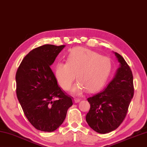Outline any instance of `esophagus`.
<instances>
[{
  "mask_svg": "<svg viewBox=\"0 0 147 147\" xmlns=\"http://www.w3.org/2000/svg\"><path fill=\"white\" fill-rule=\"evenodd\" d=\"M74 103H78V102H80V99H79V98H75L74 99Z\"/></svg>",
  "mask_w": 147,
  "mask_h": 147,
  "instance_id": "1",
  "label": "esophagus"
}]
</instances>
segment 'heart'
I'll return each mask as SVG.
<instances>
[{"label": "heart", "mask_w": 147, "mask_h": 147, "mask_svg": "<svg viewBox=\"0 0 147 147\" xmlns=\"http://www.w3.org/2000/svg\"><path fill=\"white\" fill-rule=\"evenodd\" d=\"M111 69L108 57L84 47H75L71 50L66 63L58 62L55 74L58 84L65 90L70 89L76 78L78 82L73 92L80 94L85 89L88 92L100 89L105 84Z\"/></svg>", "instance_id": "1"}]
</instances>
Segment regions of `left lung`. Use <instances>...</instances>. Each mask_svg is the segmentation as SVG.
Segmentation results:
<instances>
[{
	"instance_id": "left-lung-1",
	"label": "left lung",
	"mask_w": 147,
	"mask_h": 147,
	"mask_svg": "<svg viewBox=\"0 0 147 147\" xmlns=\"http://www.w3.org/2000/svg\"><path fill=\"white\" fill-rule=\"evenodd\" d=\"M115 55L120 63L115 78L102 92L87 98L90 107L86 121L91 129L100 134L113 131L121 124L134 96L131 69L121 55L117 53Z\"/></svg>"
}]
</instances>
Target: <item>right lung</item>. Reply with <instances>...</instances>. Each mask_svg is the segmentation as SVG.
I'll use <instances>...</instances> for the list:
<instances>
[{
	"label": "right lung",
	"mask_w": 147,
	"mask_h": 147,
	"mask_svg": "<svg viewBox=\"0 0 147 147\" xmlns=\"http://www.w3.org/2000/svg\"><path fill=\"white\" fill-rule=\"evenodd\" d=\"M64 47L46 44L34 48L24 58L16 73V92L24 113L40 131L57 130L73 105V98L58 86L50 68Z\"/></svg>",
	"instance_id": "right-lung-1"
}]
</instances>
